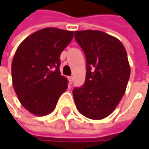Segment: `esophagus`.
I'll use <instances>...</instances> for the list:
<instances>
[{"label": "esophagus", "instance_id": "1", "mask_svg": "<svg viewBox=\"0 0 149 149\" xmlns=\"http://www.w3.org/2000/svg\"><path fill=\"white\" fill-rule=\"evenodd\" d=\"M68 82H69L70 84H72V83H73V77L72 76L68 77Z\"/></svg>", "mask_w": 149, "mask_h": 149}]
</instances>
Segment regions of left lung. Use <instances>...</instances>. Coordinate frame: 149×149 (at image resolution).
Instances as JSON below:
<instances>
[{
	"label": "left lung",
	"instance_id": "1",
	"mask_svg": "<svg viewBox=\"0 0 149 149\" xmlns=\"http://www.w3.org/2000/svg\"><path fill=\"white\" fill-rule=\"evenodd\" d=\"M75 40L86 58L84 84L72 91L75 104L85 117L104 119L126 91L130 76L126 50L119 40L101 31H77Z\"/></svg>",
	"mask_w": 149,
	"mask_h": 149
}]
</instances>
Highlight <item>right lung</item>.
<instances>
[{
    "instance_id": "right-lung-1",
    "label": "right lung",
    "mask_w": 149,
    "mask_h": 149,
    "mask_svg": "<svg viewBox=\"0 0 149 149\" xmlns=\"http://www.w3.org/2000/svg\"><path fill=\"white\" fill-rule=\"evenodd\" d=\"M72 38V31L47 27L19 45L12 62L13 85L20 104L32 114L51 113L68 88L59 72L60 54Z\"/></svg>"
}]
</instances>
